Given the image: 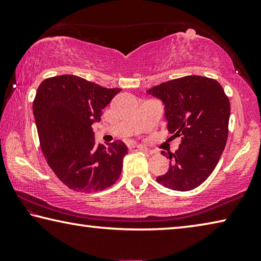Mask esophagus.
<instances>
[{"label": "esophagus", "instance_id": "obj_1", "mask_svg": "<svg viewBox=\"0 0 261 261\" xmlns=\"http://www.w3.org/2000/svg\"><path fill=\"white\" fill-rule=\"evenodd\" d=\"M129 150H132V151H144V152H146V151H147L146 147H144L142 145H136V144H132V145H129Z\"/></svg>", "mask_w": 261, "mask_h": 261}]
</instances>
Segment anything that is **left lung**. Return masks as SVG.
I'll list each match as a JSON object with an SVG mask.
<instances>
[{
  "instance_id": "1",
  "label": "left lung",
  "mask_w": 261,
  "mask_h": 261,
  "mask_svg": "<svg viewBox=\"0 0 261 261\" xmlns=\"http://www.w3.org/2000/svg\"><path fill=\"white\" fill-rule=\"evenodd\" d=\"M146 92L163 100L169 132L181 137L176 152L162 151L170 158V168L157 181L176 191L198 188L216 169L226 145L228 97L216 80L197 75L168 81Z\"/></svg>"
}]
</instances>
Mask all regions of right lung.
<instances>
[{"label": "right lung", "mask_w": 261, "mask_h": 261, "mask_svg": "<svg viewBox=\"0 0 261 261\" xmlns=\"http://www.w3.org/2000/svg\"><path fill=\"white\" fill-rule=\"evenodd\" d=\"M119 91L73 75L49 77L37 89L33 111L42 152L58 179L73 191H102L122 173L125 144H97L92 131Z\"/></svg>", "instance_id": "right-lung-1"}]
</instances>
